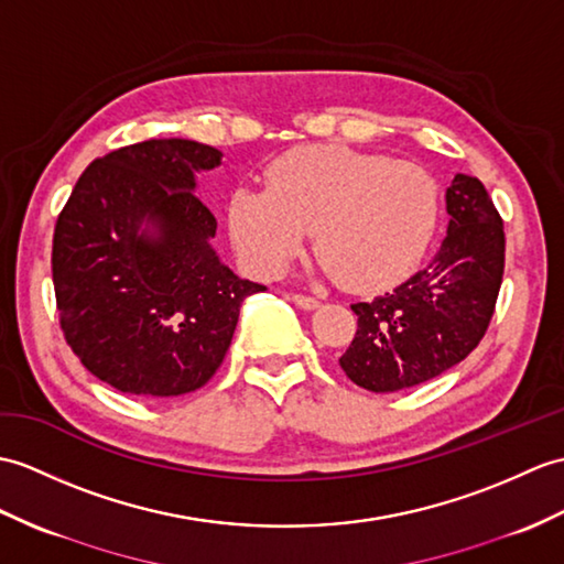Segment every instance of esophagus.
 <instances>
[{
	"mask_svg": "<svg viewBox=\"0 0 564 564\" xmlns=\"http://www.w3.org/2000/svg\"><path fill=\"white\" fill-rule=\"evenodd\" d=\"M293 303L300 307V310H317L319 307V300L317 297H310V295H293Z\"/></svg>",
	"mask_w": 564,
	"mask_h": 564,
	"instance_id": "34e87169",
	"label": "esophagus"
}]
</instances>
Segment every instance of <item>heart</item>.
I'll return each instance as SVG.
<instances>
[{
	"label": "heart",
	"instance_id": "b5f03b06",
	"mask_svg": "<svg viewBox=\"0 0 564 564\" xmlns=\"http://www.w3.org/2000/svg\"><path fill=\"white\" fill-rule=\"evenodd\" d=\"M440 220V187L425 167L336 143H310L267 167V189L238 187L228 230L245 269L273 279L303 252L358 295L384 293L421 264Z\"/></svg>",
	"mask_w": 564,
	"mask_h": 564
}]
</instances>
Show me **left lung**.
I'll return each mask as SVG.
<instances>
[{
  "label": "left lung",
  "mask_w": 564,
  "mask_h": 564,
  "mask_svg": "<svg viewBox=\"0 0 564 564\" xmlns=\"http://www.w3.org/2000/svg\"><path fill=\"white\" fill-rule=\"evenodd\" d=\"M447 238L394 293L350 305L358 332L338 360L350 382L387 394L459 365L486 336L505 273L502 218L482 187L454 175L444 192Z\"/></svg>",
  "instance_id": "8db88e82"
}]
</instances>
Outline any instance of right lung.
I'll return each instance as SVG.
<instances>
[{"instance_id":"right-lung-1","label":"right lung","mask_w":564,"mask_h":564,"mask_svg":"<svg viewBox=\"0 0 564 564\" xmlns=\"http://www.w3.org/2000/svg\"><path fill=\"white\" fill-rule=\"evenodd\" d=\"M223 163L214 147L151 139L90 163L52 240L62 332L84 368L134 397H182L220 368L242 300L214 250L216 218L196 175Z\"/></svg>"}]
</instances>
